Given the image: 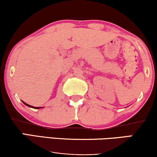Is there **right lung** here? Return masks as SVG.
Wrapping results in <instances>:
<instances>
[{
  "instance_id": "add662e5",
  "label": "right lung",
  "mask_w": 157,
  "mask_h": 157,
  "mask_svg": "<svg viewBox=\"0 0 157 157\" xmlns=\"http://www.w3.org/2000/svg\"><path fill=\"white\" fill-rule=\"evenodd\" d=\"M23 101V102L24 103V105H25L26 106H28V107H32V108H34V109H40V108H43V107H33V106H31V105H28V104H26L25 102H24L23 101Z\"/></svg>"
}]
</instances>
